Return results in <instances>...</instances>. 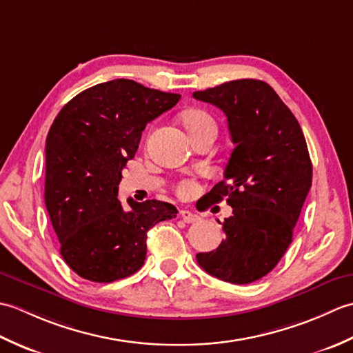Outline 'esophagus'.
<instances>
[{
  "instance_id": "34e87169",
  "label": "esophagus",
  "mask_w": 353,
  "mask_h": 353,
  "mask_svg": "<svg viewBox=\"0 0 353 353\" xmlns=\"http://www.w3.org/2000/svg\"><path fill=\"white\" fill-rule=\"evenodd\" d=\"M181 219L185 221V223H196L200 220V215L194 214L191 211H186V209H182L181 211Z\"/></svg>"
}]
</instances>
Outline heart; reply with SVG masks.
Here are the masks:
<instances>
[{
	"label": "heart",
	"instance_id": "heart-1",
	"mask_svg": "<svg viewBox=\"0 0 353 353\" xmlns=\"http://www.w3.org/2000/svg\"><path fill=\"white\" fill-rule=\"evenodd\" d=\"M183 124L186 127V130L190 132V134L199 133L200 130L206 129V127H216L214 118L208 114V112L201 110V109H190L183 112L182 115ZM197 192V183L192 181V179H183L182 182H179L177 185V194L181 197H191Z\"/></svg>",
	"mask_w": 353,
	"mask_h": 353
}]
</instances>
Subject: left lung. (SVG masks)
<instances>
[{
    "mask_svg": "<svg viewBox=\"0 0 353 353\" xmlns=\"http://www.w3.org/2000/svg\"><path fill=\"white\" fill-rule=\"evenodd\" d=\"M228 117L235 144L224 179L209 200L226 199V238L212 252L197 253L199 265L224 282L250 283L277 265L292 241L312 182V163L296 117L262 80L226 81L194 92Z\"/></svg>",
    "mask_w": 353,
    "mask_h": 353,
    "instance_id": "1",
    "label": "left lung"
}]
</instances>
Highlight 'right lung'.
<instances>
[{
  "label": "right lung",
  "mask_w": 353,
  "mask_h": 353,
  "mask_svg": "<svg viewBox=\"0 0 353 353\" xmlns=\"http://www.w3.org/2000/svg\"><path fill=\"white\" fill-rule=\"evenodd\" d=\"M179 94L117 79L66 103L45 144V206L66 264L83 279L109 283L137 273L145 261L147 232L174 219L159 200H118L127 161L142 130L176 106Z\"/></svg>",
  "instance_id": "1"
}]
</instances>
